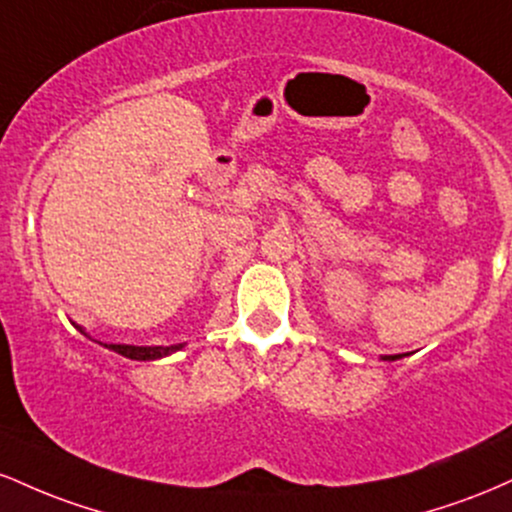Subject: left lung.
<instances>
[{"mask_svg":"<svg viewBox=\"0 0 512 512\" xmlns=\"http://www.w3.org/2000/svg\"><path fill=\"white\" fill-rule=\"evenodd\" d=\"M395 358H399V356H385V361H395Z\"/></svg>","mask_w":512,"mask_h":512,"instance_id":"8db88e82","label":"left lung"}]
</instances>
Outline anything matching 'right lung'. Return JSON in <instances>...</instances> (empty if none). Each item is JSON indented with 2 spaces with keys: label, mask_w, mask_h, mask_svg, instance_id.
<instances>
[{
  "label": "right lung",
  "mask_w": 512,
  "mask_h": 512,
  "mask_svg": "<svg viewBox=\"0 0 512 512\" xmlns=\"http://www.w3.org/2000/svg\"><path fill=\"white\" fill-rule=\"evenodd\" d=\"M81 330V327H79ZM84 332V330H81ZM86 334V332H84ZM108 349L117 351L120 356L134 358V361H151V358H161L173 354V351L182 349V344H173V346H129V344H103Z\"/></svg>",
  "instance_id": "right-lung-1"
}]
</instances>
